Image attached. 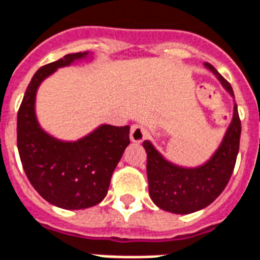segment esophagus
I'll list each match as a JSON object with an SVG mask.
<instances>
[{
  "label": "esophagus",
  "mask_w": 260,
  "mask_h": 260,
  "mask_svg": "<svg viewBox=\"0 0 260 260\" xmlns=\"http://www.w3.org/2000/svg\"><path fill=\"white\" fill-rule=\"evenodd\" d=\"M148 137V132L146 128L141 124H133L132 130H130V140L133 142H142L145 138Z\"/></svg>",
  "instance_id": "obj_1"
}]
</instances>
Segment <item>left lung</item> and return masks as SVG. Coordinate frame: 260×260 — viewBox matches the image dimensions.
<instances>
[{"instance_id": "8db88e82", "label": "left lung", "mask_w": 260, "mask_h": 260, "mask_svg": "<svg viewBox=\"0 0 260 260\" xmlns=\"http://www.w3.org/2000/svg\"><path fill=\"white\" fill-rule=\"evenodd\" d=\"M222 86L234 97L233 89L225 78L206 63ZM240 122L237 104H234L233 119L226 130L225 137L211 159L199 167L186 169L171 163L156 151L151 141H144L146 151V175L149 196L156 206L174 214H192L210 206L229 182L240 148Z\"/></svg>"}]
</instances>
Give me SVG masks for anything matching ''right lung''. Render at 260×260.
Wrapping results in <instances>:
<instances>
[{
  "instance_id": "right-lung-1",
  "label": "right lung",
  "mask_w": 260,
  "mask_h": 260,
  "mask_svg": "<svg viewBox=\"0 0 260 260\" xmlns=\"http://www.w3.org/2000/svg\"><path fill=\"white\" fill-rule=\"evenodd\" d=\"M89 52L66 54L35 72L17 112V149L27 178L46 202L64 210L93 207L107 196L111 177L126 146L130 126L101 124L78 141H61L41 127L35 115L37 90L57 68Z\"/></svg>"
}]
</instances>
